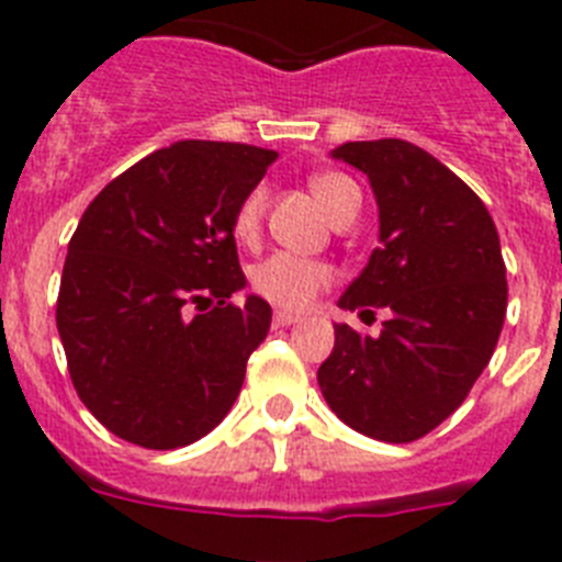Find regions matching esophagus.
<instances>
[{
	"mask_svg": "<svg viewBox=\"0 0 562 562\" xmlns=\"http://www.w3.org/2000/svg\"><path fill=\"white\" fill-rule=\"evenodd\" d=\"M272 324L276 326H295L301 324V315H292V312H276V317H272Z\"/></svg>",
	"mask_w": 562,
	"mask_h": 562,
	"instance_id": "1",
	"label": "esophagus"
}]
</instances>
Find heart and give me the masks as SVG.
I'll return each instance as SVG.
<instances>
[{"instance_id": "obj_1", "label": "heart", "mask_w": 562, "mask_h": 562, "mask_svg": "<svg viewBox=\"0 0 562 562\" xmlns=\"http://www.w3.org/2000/svg\"><path fill=\"white\" fill-rule=\"evenodd\" d=\"M310 186L315 200L321 202V207L329 213L331 220L342 211L351 193H360L355 182L349 177H342V173H317V177H312ZM261 213H265V191L252 188L241 200V205L236 207V216H233L236 238L250 241L258 231ZM329 281L331 270L324 261L301 258L295 252H272V256L261 258L258 265L250 267L252 292L270 301V304L281 306V310H306Z\"/></svg>"}]
</instances>
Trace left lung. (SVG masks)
<instances>
[{
	"label": "left lung",
	"mask_w": 562,
	"mask_h": 562,
	"mask_svg": "<svg viewBox=\"0 0 562 562\" xmlns=\"http://www.w3.org/2000/svg\"><path fill=\"white\" fill-rule=\"evenodd\" d=\"M331 157L369 177L380 207V247L337 306L389 321L374 337L337 324L317 385L357 434L405 445L459 408L498 346V231L473 188L414 143H342Z\"/></svg>",
	"instance_id": "8db88e82"
}]
</instances>
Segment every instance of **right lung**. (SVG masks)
<instances>
[{"label":"right lung","instance_id":"obj_1","mask_svg":"<svg viewBox=\"0 0 562 562\" xmlns=\"http://www.w3.org/2000/svg\"><path fill=\"white\" fill-rule=\"evenodd\" d=\"M278 154L180 140L114 177L69 238L56 324L69 376L103 428L148 450L186 448L233 408L270 331L247 295L233 216Z\"/></svg>","mask_w":562,"mask_h":562}]
</instances>
